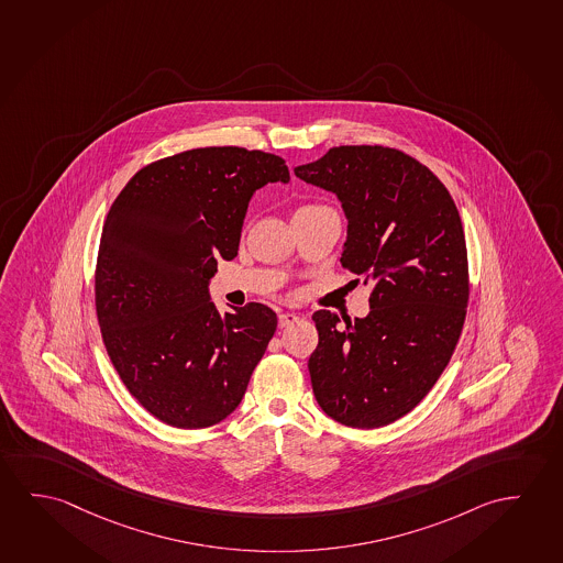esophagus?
<instances>
[{
	"instance_id": "esophagus-1",
	"label": "esophagus",
	"mask_w": 563,
	"mask_h": 563,
	"mask_svg": "<svg viewBox=\"0 0 563 563\" xmlns=\"http://www.w3.org/2000/svg\"><path fill=\"white\" fill-rule=\"evenodd\" d=\"M297 321H299L297 312H282L279 314V329H287V327H291Z\"/></svg>"
}]
</instances>
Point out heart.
Instances as JSON below:
<instances>
[{
    "label": "heart",
    "instance_id": "1",
    "mask_svg": "<svg viewBox=\"0 0 563 563\" xmlns=\"http://www.w3.org/2000/svg\"><path fill=\"white\" fill-rule=\"evenodd\" d=\"M317 207H319V206H303V207H299V209H297V211H295V213H299V211H311V209H317Z\"/></svg>",
    "mask_w": 563,
    "mask_h": 563
}]
</instances>
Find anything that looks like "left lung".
<instances>
[{"label": "left lung", "instance_id": "8db88e82", "mask_svg": "<svg viewBox=\"0 0 563 563\" xmlns=\"http://www.w3.org/2000/svg\"><path fill=\"white\" fill-rule=\"evenodd\" d=\"M295 176L339 197L340 264L374 284L369 312L346 329L336 312L312 314V393L340 424L379 429L412 411L454 354L470 297L462 219L427 166L387 146H334Z\"/></svg>", "mask_w": 563, "mask_h": 563}]
</instances>
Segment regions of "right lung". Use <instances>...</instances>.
<instances>
[{
    "instance_id": "obj_1",
    "label": "right lung",
    "mask_w": 563,
    "mask_h": 563,
    "mask_svg": "<svg viewBox=\"0 0 563 563\" xmlns=\"http://www.w3.org/2000/svg\"><path fill=\"white\" fill-rule=\"evenodd\" d=\"M276 181H289L276 154L207 146L144 166L109 209L96 268L101 336L126 389L170 427L227 419L276 332L266 305L219 314L209 295L217 260L239 254L254 191Z\"/></svg>"
}]
</instances>
